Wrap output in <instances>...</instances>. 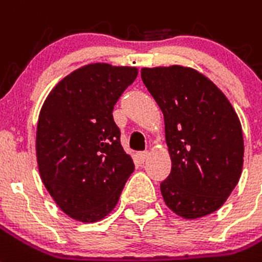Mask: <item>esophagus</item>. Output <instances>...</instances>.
Wrapping results in <instances>:
<instances>
[{
  "label": "esophagus",
  "mask_w": 262,
  "mask_h": 262,
  "mask_svg": "<svg viewBox=\"0 0 262 262\" xmlns=\"http://www.w3.org/2000/svg\"><path fill=\"white\" fill-rule=\"evenodd\" d=\"M147 157H149V151H139V153H138V159L141 160L142 163H145L146 160H147Z\"/></svg>",
  "instance_id": "34e87169"
}]
</instances>
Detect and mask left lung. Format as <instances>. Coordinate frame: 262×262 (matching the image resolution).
<instances>
[{"mask_svg":"<svg viewBox=\"0 0 262 262\" xmlns=\"http://www.w3.org/2000/svg\"><path fill=\"white\" fill-rule=\"evenodd\" d=\"M141 76L164 115L172 161L160 184L165 204L184 219L213 213L242 173L238 115L222 90L192 68H142Z\"/></svg>","mask_w":262,"mask_h":262,"instance_id":"obj_1","label":"left lung"}]
</instances>
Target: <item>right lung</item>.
<instances>
[{"mask_svg":"<svg viewBox=\"0 0 262 262\" xmlns=\"http://www.w3.org/2000/svg\"><path fill=\"white\" fill-rule=\"evenodd\" d=\"M137 76L134 67L89 64L62 79L40 109L35 146L40 179L75 220L105 217L135 169L112 113Z\"/></svg>","mask_w":262,"mask_h":262,"instance_id":"add662e5","label":"right lung"}]
</instances>
